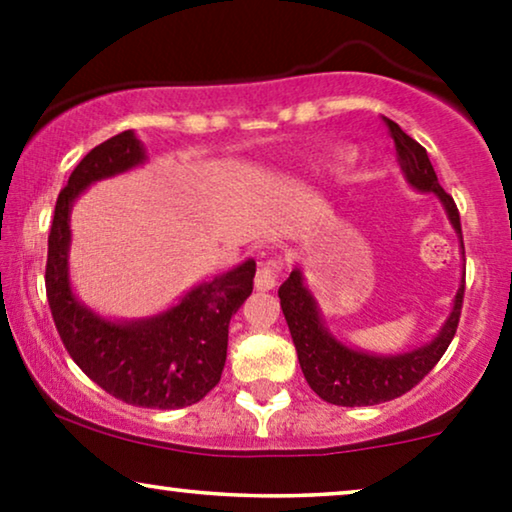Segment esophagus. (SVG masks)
Wrapping results in <instances>:
<instances>
[{"mask_svg": "<svg viewBox=\"0 0 512 512\" xmlns=\"http://www.w3.org/2000/svg\"><path fill=\"white\" fill-rule=\"evenodd\" d=\"M277 284V261L275 258H268V261L258 263V272L254 279V286L258 291H272Z\"/></svg>", "mask_w": 512, "mask_h": 512, "instance_id": "esophagus-1", "label": "esophagus"}]
</instances>
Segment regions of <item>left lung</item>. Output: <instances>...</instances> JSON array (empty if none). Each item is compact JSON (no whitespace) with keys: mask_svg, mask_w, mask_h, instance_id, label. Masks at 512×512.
Instances as JSON below:
<instances>
[{"mask_svg":"<svg viewBox=\"0 0 512 512\" xmlns=\"http://www.w3.org/2000/svg\"><path fill=\"white\" fill-rule=\"evenodd\" d=\"M384 121L389 125L391 137H394L396 160L403 170L405 184L419 193L433 195L443 205L447 221L459 237L461 258H464L457 205L438 184L426 149L410 135H405L394 121H389V118H384ZM461 303H464V275H461L459 289L452 298L450 314L431 340L405 349V352L375 354L335 338L331 328L326 326L317 298L307 289L300 265H296L289 279L279 286V305H282L284 319L289 324L307 384L326 403L342 405V408H361V405L391 401V398H398L415 387L450 347L454 333H457Z\"/></svg>","mask_w":512,"mask_h":512,"instance_id":"1","label":"left lung"}]
</instances>
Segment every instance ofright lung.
Wrapping results in <instances>:
<instances>
[{"label": "right lung", "instance_id": "obj_1", "mask_svg": "<svg viewBox=\"0 0 512 512\" xmlns=\"http://www.w3.org/2000/svg\"><path fill=\"white\" fill-rule=\"evenodd\" d=\"M135 130L95 146L76 165L55 202L48 235L46 293L67 352L90 380L130 405L186 408L221 380L228 354V324L251 296L256 261L233 265L191 286L163 312L139 319L104 317L76 296L69 272L72 207L97 181L146 163Z\"/></svg>", "mask_w": 512, "mask_h": 512}]
</instances>
